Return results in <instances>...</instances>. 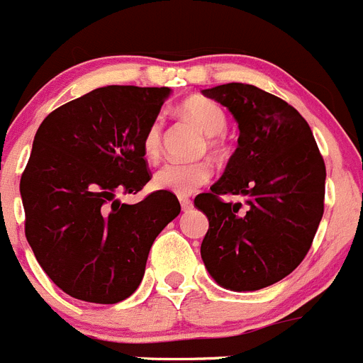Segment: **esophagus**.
<instances>
[{
  "label": "esophagus",
  "instance_id": "1",
  "mask_svg": "<svg viewBox=\"0 0 363 363\" xmlns=\"http://www.w3.org/2000/svg\"><path fill=\"white\" fill-rule=\"evenodd\" d=\"M179 203H182V209H184V211H191V209H192V201H191V198H187V196H179Z\"/></svg>",
  "mask_w": 363,
  "mask_h": 363
}]
</instances>
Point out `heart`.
Masks as SVG:
<instances>
[{"instance_id": "1", "label": "heart", "mask_w": 363, "mask_h": 363, "mask_svg": "<svg viewBox=\"0 0 363 363\" xmlns=\"http://www.w3.org/2000/svg\"><path fill=\"white\" fill-rule=\"evenodd\" d=\"M185 118L196 125L198 129L209 136L207 143L211 149H218L216 134L223 133L227 127L225 111L209 98L191 96L179 105ZM162 118L156 116L149 123L142 138V150L149 160H156L162 150ZM213 178V167L207 162H169L160 167L152 178V185L160 191L172 192L178 196H187Z\"/></svg>"}]
</instances>
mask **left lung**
<instances>
[{"label": "left lung", "mask_w": 363, "mask_h": 363, "mask_svg": "<svg viewBox=\"0 0 363 363\" xmlns=\"http://www.w3.org/2000/svg\"><path fill=\"white\" fill-rule=\"evenodd\" d=\"M201 92L229 108L240 129L225 172L194 200L209 220L201 259L225 289H264L309 252L323 216L325 163L309 123L284 99L245 83ZM221 194L245 196L246 211Z\"/></svg>", "instance_id": "1"}]
</instances>
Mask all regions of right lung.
I'll use <instances>...</instances> for the list:
<instances>
[{"label":"right lung","mask_w":363,"mask_h":363,"mask_svg":"<svg viewBox=\"0 0 363 363\" xmlns=\"http://www.w3.org/2000/svg\"><path fill=\"white\" fill-rule=\"evenodd\" d=\"M169 94V86L94 89L50 112L34 136L19 182L25 236L47 277L72 298H129L156 236L182 211L167 191L134 205L118 198L150 179L142 138Z\"/></svg>","instance_id":"right-lung-1"}]
</instances>
